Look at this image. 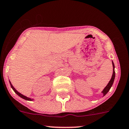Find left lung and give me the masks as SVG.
Listing matches in <instances>:
<instances>
[{"label":"left lung","instance_id":"8db88e82","mask_svg":"<svg viewBox=\"0 0 129 129\" xmlns=\"http://www.w3.org/2000/svg\"><path fill=\"white\" fill-rule=\"evenodd\" d=\"M112 67H113V73H112V77L110 81H109V83L107 84V86L104 88V89L103 90H102V93H103V95L105 96L106 94L108 92V91L110 90V89H111V87H112V84H113V83H114V79H115V71H114V68H115V66H114V62H112Z\"/></svg>","mask_w":129,"mask_h":129}]
</instances>
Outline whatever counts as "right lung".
<instances>
[{
  "mask_svg": "<svg viewBox=\"0 0 129 129\" xmlns=\"http://www.w3.org/2000/svg\"><path fill=\"white\" fill-rule=\"evenodd\" d=\"M9 83H10V84H11V87H12V89H13V90H14V92H15L16 93H17V94H18V95L19 96H20L21 98H22V99H25V100H27V101H33V99L29 98L27 97V96H25L23 95V94H21V93H19V92H18V91H17V90H16V89H15V88L14 87V86H12V84H11V81H9Z\"/></svg>",
  "mask_w": 129,
  "mask_h": 129,
  "instance_id": "obj_1",
  "label": "right lung"
}]
</instances>
